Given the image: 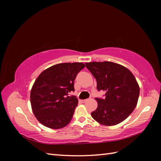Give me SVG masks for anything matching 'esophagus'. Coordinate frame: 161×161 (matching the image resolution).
I'll use <instances>...</instances> for the list:
<instances>
[{
  "instance_id": "obj_1",
  "label": "esophagus",
  "mask_w": 161,
  "mask_h": 161,
  "mask_svg": "<svg viewBox=\"0 0 161 161\" xmlns=\"http://www.w3.org/2000/svg\"><path fill=\"white\" fill-rule=\"evenodd\" d=\"M89 99H83V100H81V101H82V103H85V102H86Z\"/></svg>"
}]
</instances>
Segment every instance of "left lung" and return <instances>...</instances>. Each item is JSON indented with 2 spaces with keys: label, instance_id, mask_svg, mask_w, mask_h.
Listing matches in <instances>:
<instances>
[{
  "label": "left lung",
  "instance_id": "obj_1",
  "mask_svg": "<svg viewBox=\"0 0 161 161\" xmlns=\"http://www.w3.org/2000/svg\"><path fill=\"white\" fill-rule=\"evenodd\" d=\"M97 82V90L105 92V99L95 98L98 106L92 118L104 125L121 123L132 113L138 103L140 87L127 68L112 62L85 63Z\"/></svg>",
  "mask_w": 161,
  "mask_h": 161
}]
</instances>
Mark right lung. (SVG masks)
Instances as JSON below:
<instances>
[{
  "mask_svg": "<svg viewBox=\"0 0 161 161\" xmlns=\"http://www.w3.org/2000/svg\"><path fill=\"white\" fill-rule=\"evenodd\" d=\"M85 65L82 62L61 63L43 70L37 78L30 93L31 108L37 119L52 129L70 123L78 105L74 91L76 76Z\"/></svg>",
  "mask_w": 161,
  "mask_h": 161,
  "instance_id": "1",
  "label": "right lung"
}]
</instances>
